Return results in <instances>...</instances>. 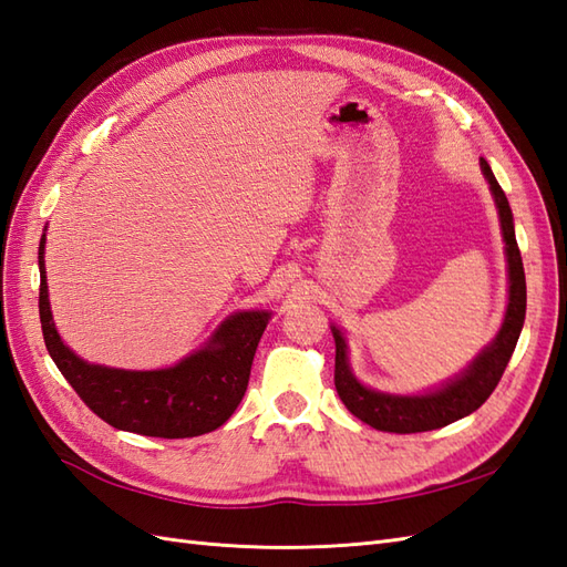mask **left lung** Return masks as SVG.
Returning <instances> with one entry per match:
<instances>
[{"label": "left lung", "instance_id": "obj_1", "mask_svg": "<svg viewBox=\"0 0 567 567\" xmlns=\"http://www.w3.org/2000/svg\"><path fill=\"white\" fill-rule=\"evenodd\" d=\"M481 173L488 179L495 209H498L501 216L509 284L503 324L488 347H483V351L460 372V375H454L435 390H427L423 394H390L365 388V384L353 375L349 363L347 337H343V331L339 327L331 324V334H334L337 343L334 384L339 399L355 419L372 425L375 431L423 433L468 416V413H474L493 394V390L498 388L509 358H513L519 331L524 327V312H527V281H524L522 255L515 238L513 209H509L505 192L498 185V179H495L486 158H481Z\"/></svg>", "mask_w": 567, "mask_h": 567}]
</instances>
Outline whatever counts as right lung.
I'll return each instance as SVG.
<instances>
[{
  "label": "right lung",
  "instance_id": "1",
  "mask_svg": "<svg viewBox=\"0 0 567 567\" xmlns=\"http://www.w3.org/2000/svg\"><path fill=\"white\" fill-rule=\"evenodd\" d=\"M38 308L48 353L95 416L117 431L168 440L212 433L233 416L245 396L257 343L271 312H233L202 349L171 368H110L79 358L58 334L48 296L45 233L38 247Z\"/></svg>",
  "mask_w": 567,
  "mask_h": 567
}]
</instances>
